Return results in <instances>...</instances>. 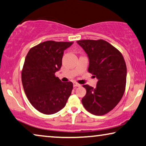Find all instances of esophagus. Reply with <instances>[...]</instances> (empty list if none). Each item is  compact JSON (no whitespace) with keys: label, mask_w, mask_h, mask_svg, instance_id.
Returning a JSON list of instances; mask_svg holds the SVG:
<instances>
[{"label":"esophagus","mask_w":146,"mask_h":146,"mask_svg":"<svg viewBox=\"0 0 146 146\" xmlns=\"http://www.w3.org/2000/svg\"><path fill=\"white\" fill-rule=\"evenodd\" d=\"M80 86H81V84L77 83V82H73V86L74 87H79Z\"/></svg>","instance_id":"obj_1"}]
</instances>
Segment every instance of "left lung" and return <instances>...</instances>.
I'll list each match as a JSON object with an SVG mask.
<instances>
[{
  "instance_id": "left-lung-1",
  "label": "left lung",
  "mask_w": 146,
  "mask_h": 146,
  "mask_svg": "<svg viewBox=\"0 0 146 146\" xmlns=\"http://www.w3.org/2000/svg\"><path fill=\"white\" fill-rule=\"evenodd\" d=\"M89 60L88 71L98 79L96 87L83 85L86 94L82 99L86 110L95 115L111 111L122 98L127 81V66L121 53L104 40L77 41Z\"/></svg>"
}]
</instances>
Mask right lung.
<instances>
[{
  "instance_id": "add662e5",
  "label": "right lung",
  "mask_w": 146,
  "mask_h": 146,
  "mask_svg": "<svg viewBox=\"0 0 146 146\" xmlns=\"http://www.w3.org/2000/svg\"><path fill=\"white\" fill-rule=\"evenodd\" d=\"M72 42L48 40L31 48L26 56L21 81L31 105L42 113H56L64 108L73 90L71 82L55 76L62 65L64 51Z\"/></svg>"
}]
</instances>
